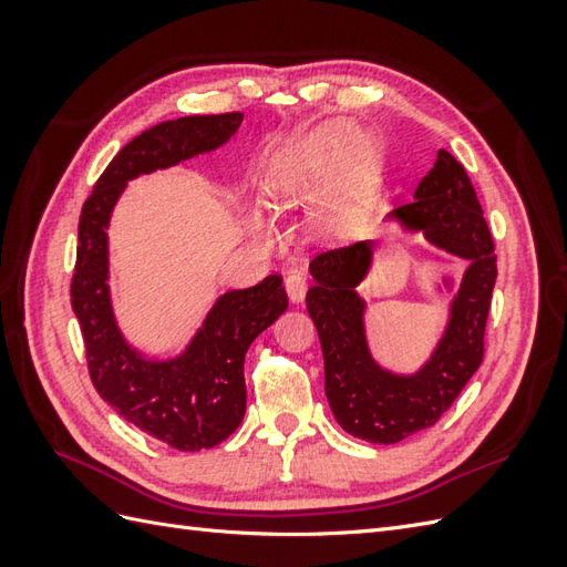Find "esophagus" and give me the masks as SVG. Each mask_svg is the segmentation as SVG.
<instances>
[{
  "instance_id": "obj_1",
  "label": "esophagus",
  "mask_w": 567,
  "mask_h": 567,
  "mask_svg": "<svg viewBox=\"0 0 567 567\" xmlns=\"http://www.w3.org/2000/svg\"><path fill=\"white\" fill-rule=\"evenodd\" d=\"M286 293L290 298V302H302L305 300V293H307V277L305 271H290L286 281Z\"/></svg>"
}]
</instances>
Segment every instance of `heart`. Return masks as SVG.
I'll return each mask as SVG.
<instances>
[{"label":"heart","instance_id":"obj_1","mask_svg":"<svg viewBox=\"0 0 567 567\" xmlns=\"http://www.w3.org/2000/svg\"><path fill=\"white\" fill-rule=\"evenodd\" d=\"M350 150V165L357 169L371 158V144L367 136H357L352 142V130L346 125L321 127L305 140L288 146L279 161L274 163L269 177V192L279 203H300L317 198L329 184L333 167ZM252 227L260 234H271V221L262 215L252 217ZM317 227L326 234L338 236L348 227V208L342 205H326L317 215Z\"/></svg>","mask_w":567,"mask_h":567}]
</instances>
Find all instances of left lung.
I'll list each match as a JSON object with an SVG mask.
<instances>
[{"mask_svg": "<svg viewBox=\"0 0 567 567\" xmlns=\"http://www.w3.org/2000/svg\"><path fill=\"white\" fill-rule=\"evenodd\" d=\"M402 234H423L431 246L466 262L463 274H440L431 284L447 298L442 333L421 367L394 371L373 357L369 300L359 293L375 265L379 241H359L317 255L307 290L321 352L323 388L342 431L371 444H394L431 427L452 406L483 362L485 321L496 281V255L483 208L463 165L440 148L414 200L383 217Z\"/></svg>", "mask_w": 567, "mask_h": 567, "instance_id": "8db88e82", "label": "left lung"}]
</instances>
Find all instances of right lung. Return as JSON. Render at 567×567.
Wrapping results in <instances>:
<instances>
[{"label": "right lung", "mask_w": 567, "mask_h": 567, "mask_svg": "<svg viewBox=\"0 0 567 567\" xmlns=\"http://www.w3.org/2000/svg\"><path fill=\"white\" fill-rule=\"evenodd\" d=\"M241 123L244 113L184 115L134 136L94 184L78 225L71 298L92 383L125 421L179 452L210 450L244 421V359L250 342L286 312V290L277 274L227 290L177 354L146 357L115 319L109 227L127 182L213 153Z\"/></svg>", "instance_id": "add662e5"}]
</instances>
